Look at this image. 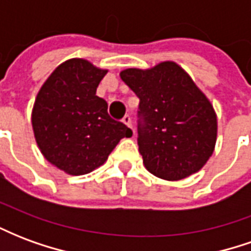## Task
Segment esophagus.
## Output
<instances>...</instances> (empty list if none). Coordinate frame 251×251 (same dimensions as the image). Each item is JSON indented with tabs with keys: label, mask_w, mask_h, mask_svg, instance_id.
Here are the masks:
<instances>
[{
	"label": "esophagus",
	"mask_w": 251,
	"mask_h": 251,
	"mask_svg": "<svg viewBox=\"0 0 251 251\" xmlns=\"http://www.w3.org/2000/svg\"><path fill=\"white\" fill-rule=\"evenodd\" d=\"M122 122H124V124H125V125L127 126V127H130V129H133V127H131V118H130V115H125V117H124V120H122ZM133 133H134V130H133Z\"/></svg>",
	"instance_id": "esophagus-1"
}]
</instances>
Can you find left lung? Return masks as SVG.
<instances>
[{"label": "left lung", "instance_id": "1", "mask_svg": "<svg viewBox=\"0 0 251 251\" xmlns=\"http://www.w3.org/2000/svg\"><path fill=\"white\" fill-rule=\"evenodd\" d=\"M120 76L140 98L138 151L145 168L168 181L199 172L215 151L218 118L188 72L167 60L126 68Z\"/></svg>", "mask_w": 251, "mask_h": 251}]
</instances>
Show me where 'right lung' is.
<instances>
[{"label": "right lung", "mask_w": 251, "mask_h": 251, "mask_svg": "<svg viewBox=\"0 0 251 251\" xmlns=\"http://www.w3.org/2000/svg\"><path fill=\"white\" fill-rule=\"evenodd\" d=\"M109 70L80 57L63 62L36 95L32 129L48 163L71 176L93 172L106 163L124 137L133 131L107 114L97 88Z\"/></svg>", "instance_id": "1"}]
</instances>
